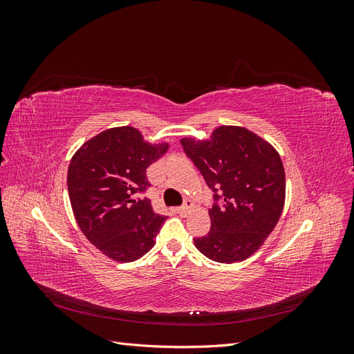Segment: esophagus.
<instances>
[{
    "label": "esophagus",
    "instance_id": "esophagus-1",
    "mask_svg": "<svg viewBox=\"0 0 354 354\" xmlns=\"http://www.w3.org/2000/svg\"><path fill=\"white\" fill-rule=\"evenodd\" d=\"M192 205H194V203H192V201L186 199L183 205H181V207H177V208H176V211H177L178 214H181V216H185V214H187V212H189V209L192 208Z\"/></svg>",
    "mask_w": 354,
    "mask_h": 354
}]
</instances>
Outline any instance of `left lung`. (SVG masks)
<instances>
[{
	"label": "left lung",
	"instance_id": "1",
	"mask_svg": "<svg viewBox=\"0 0 354 354\" xmlns=\"http://www.w3.org/2000/svg\"><path fill=\"white\" fill-rule=\"evenodd\" d=\"M212 190L211 229L195 238L212 261L236 263L260 248L281 218L285 171L279 153L246 128L223 125L211 140L181 138Z\"/></svg>",
	"mask_w": 354,
	"mask_h": 354
}]
</instances>
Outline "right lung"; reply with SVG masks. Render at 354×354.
<instances>
[{
	"mask_svg": "<svg viewBox=\"0 0 354 354\" xmlns=\"http://www.w3.org/2000/svg\"><path fill=\"white\" fill-rule=\"evenodd\" d=\"M167 143L149 145L133 127L111 128L85 142L68 169L73 216L95 248L121 263L152 250L167 216L156 214L146 169L162 156Z\"/></svg>",
	"mask_w": 354,
	"mask_h": 354,
	"instance_id": "add662e5",
	"label": "right lung"
}]
</instances>
